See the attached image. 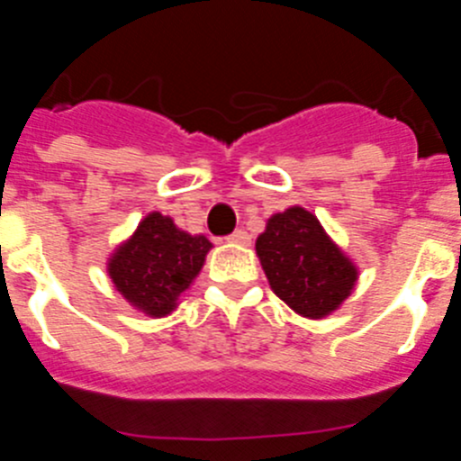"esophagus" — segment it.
<instances>
[{
    "label": "esophagus",
    "mask_w": 461,
    "mask_h": 461,
    "mask_svg": "<svg viewBox=\"0 0 461 461\" xmlns=\"http://www.w3.org/2000/svg\"><path fill=\"white\" fill-rule=\"evenodd\" d=\"M228 242L233 244H249L251 242V235L247 233V230H242V228H238V230H233V233L228 235Z\"/></svg>",
    "instance_id": "obj_1"
}]
</instances>
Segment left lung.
I'll return each mask as SVG.
<instances>
[{
    "label": "left lung",
    "instance_id": "obj_1",
    "mask_svg": "<svg viewBox=\"0 0 461 461\" xmlns=\"http://www.w3.org/2000/svg\"><path fill=\"white\" fill-rule=\"evenodd\" d=\"M256 254L276 297L307 319H323L351 295L357 267L304 207L267 219Z\"/></svg>",
    "mask_w": 461,
    "mask_h": 461
}]
</instances>
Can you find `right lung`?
<instances>
[{
  "instance_id": "obj_1",
  "label": "right lung",
  "mask_w": 461,
  "mask_h": 461,
  "mask_svg": "<svg viewBox=\"0 0 461 461\" xmlns=\"http://www.w3.org/2000/svg\"><path fill=\"white\" fill-rule=\"evenodd\" d=\"M210 249L205 235L185 233L173 219L152 212L108 260V275L133 307L166 316L201 272Z\"/></svg>"
}]
</instances>
